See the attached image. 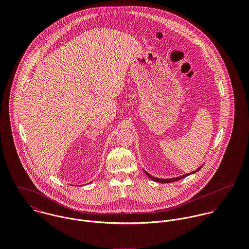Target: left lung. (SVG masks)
Returning <instances> with one entry per match:
<instances>
[{"label": "left lung", "instance_id": "left-lung-1", "mask_svg": "<svg viewBox=\"0 0 249 249\" xmlns=\"http://www.w3.org/2000/svg\"><path fill=\"white\" fill-rule=\"evenodd\" d=\"M200 169H201V167H200V168H198V169H197V171H199ZM196 172H193V173L187 174V175L182 176V177H179V178H170V179H161V178H153V177H151L150 175H148L146 172H145V174H146V176H147L148 178H150V179H152V180H154V181H156V182H160V183H171V182H175V181H178V180H180V179H182V178H186L187 176H190V175H192V174H194V173H196Z\"/></svg>", "mask_w": 249, "mask_h": 249}]
</instances>
